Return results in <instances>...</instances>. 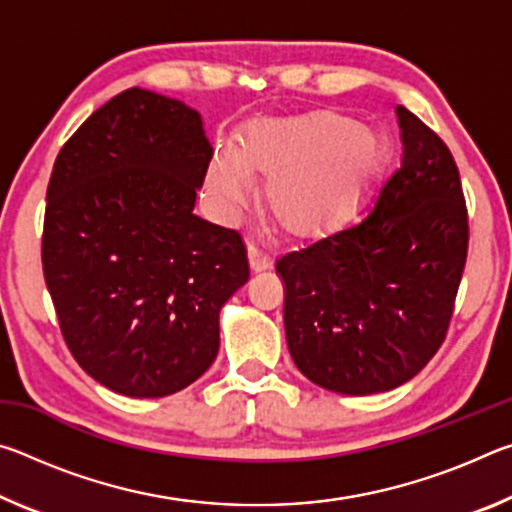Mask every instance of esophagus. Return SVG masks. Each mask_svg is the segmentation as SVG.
Segmentation results:
<instances>
[{"instance_id": "obj_1", "label": "esophagus", "mask_w": 512, "mask_h": 512, "mask_svg": "<svg viewBox=\"0 0 512 512\" xmlns=\"http://www.w3.org/2000/svg\"><path fill=\"white\" fill-rule=\"evenodd\" d=\"M248 264H250V271L253 273H264L271 268V257H268L264 250H259L257 246H250L248 248Z\"/></svg>"}]
</instances>
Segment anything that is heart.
I'll return each mask as SVG.
<instances>
[{
	"instance_id": "heart-1",
	"label": "heart",
	"mask_w": 512,
	"mask_h": 512,
	"mask_svg": "<svg viewBox=\"0 0 512 512\" xmlns=\"http://www.w3.org/2000/svg\"><path fill=\"white\" fill-rule=\"evenodd\" d=\"M388 144L377 131L341 112L262 117L241 131L232 153H214L207 194L221 212L246 207L253 180L266 178L264 203L298 241H318L343 230L388 164Z\"/></svg>"
}]
</instances>
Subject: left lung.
<instances>
[{
	"mask_svg": "<svg viewBox=\"0 0 512 512\" xmlns=\"http://www.w3.org/2000/svg\"><path fill=\"white\" fill-rule=\"evenodd\" d=\"M402 164L366 219L277 259L291 359L343 395L393 391L445 341L467 257V207L447 144L397 106Z\"/></svg>",
	"mask_w": 512,
	"mask_h": 512,
	"instance_id": "1",
	"label": "left lung"
}]
</instances>
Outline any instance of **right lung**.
<instances>
[{
	"mask_svg": "<svg viewBox=\"0 0 512 512\" xmlns=\"http://www.w3.org/2000/svg\"><path fill=\"white\" fill-rule=\"evenodd\" d=\"M210 160L196 110L131 88L54 162L45 282L69 352L119 395L164 397L201 377L221 307L248 282L239 232L194 214Z\"/></svg>",
	"mask_w": 512,
	"mask_h": 512,
	"instance_id": "right-lung-1",
	"label": "right lung"
}]
</instances>
